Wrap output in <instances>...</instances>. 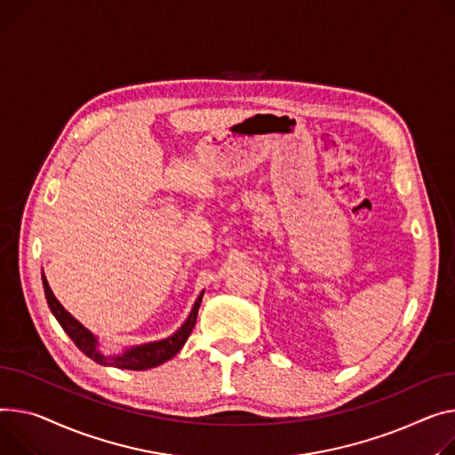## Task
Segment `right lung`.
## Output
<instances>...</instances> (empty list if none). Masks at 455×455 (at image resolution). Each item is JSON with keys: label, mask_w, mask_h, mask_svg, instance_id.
<instances>
[{"label": "right lung", "mask_w": 455, "mask_h": 455, "mask_svg": "<svg viewBox=\"0 0 455 455\" xmlns=\"http://www.w3.org/2000/svg\"><path fill=\"white\" fill-rule=\"evenodd\" d=\"M42 283H44L45 299H47V306H49L51 313L54 315L58 323L62 325V329L68 332L69 339L76 344V347L85 356L93 358L97 364H102V366H111V368H118V370H135V371L157 368V366L164 364V362H168L170 358H173L180 351V347L185 346V342L188 340L190 332H192V329L196 325L197 311H199L201 299H203V294H204V291H201V294L197 296L188 318L185 320L183 325H180L173 332V335H170V337H166L163 340H156V342H148V344L126 347L123 353H106L100 347L99 337L93 335V332H91L87 327H84L56 299V296L52 294V291H51V287L47 283L45 275H42Z\"/></svg>", "instance_id": "obj_1"}]
</instances>
